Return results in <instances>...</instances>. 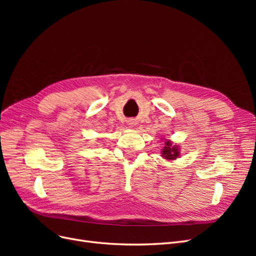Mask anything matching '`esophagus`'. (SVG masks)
<instances>
[{
  "label": "esophagus",
  "instance_id": "esophagus-1",
  "mask_svg": "<svg viewBox=\"0 0 256 256\" xmlns=\"http://www.w3.org/2000/svg\"><path fill=\"white\" fill-rule=\"evenodd\" d=\"M130 125H131V124H130Z\"/></svg>",
  "mask_w": 256,
  "mask_h": 256
}]
</instances>
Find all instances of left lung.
<instances>
[{
    "label": "left lung",
    "instance_id": "8db88e82",
    "mask_svg": "<svg viewBox=\"0 0 256 256\" xmlns=\"http://www.w3.org/2000/svg\"><path fill=\"white\" fill-rule=\"evenodd\" d=\"M162 156H164L166 159L173 160L176 159L178 156H180V150H178L177 146H172L171 142L166 141V146H164V150H162Z\"/></svg>",
    "mask_w": 256,
    "mask_h": 256
}]
</instances>
